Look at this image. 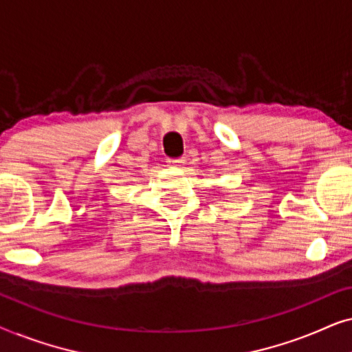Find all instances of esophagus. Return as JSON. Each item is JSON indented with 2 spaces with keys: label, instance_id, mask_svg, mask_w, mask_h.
Returning <instances> with one entry per match:
<instances>
[{
  "label": "esophagus",
  "instance_id": "esophagus-1",
  "mask_svg": "<svg viewBox=\"0 0 352 352\" xmlns=\"http://www.w3.org/2000/svg\"><path fill=\"white\" fill-rule=\"evenodd\" d=\"M184 163H186L184 158H170V160H168V166L181 168L182 165H184Z\"/></svg>",
  "mask_w": 352,
  "mask_h": 352
}]
</instances>
